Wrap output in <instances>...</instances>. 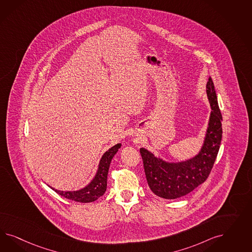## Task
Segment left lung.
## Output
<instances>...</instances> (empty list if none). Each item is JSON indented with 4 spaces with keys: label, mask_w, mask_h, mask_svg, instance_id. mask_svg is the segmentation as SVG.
Segmentation results:
<instances>
[{
    "label": "left lung",
    "mask_w": 252,
    "mask_h": 252,
    "mask_svg": "<svg viewBox=\"0 0 252 252\" xmlns=\"http://www.w3.org/2000/svg\"><path fill=\"white\" fill-rule=\"evenodd\" d=\"M206 89L212 112L204 143L198 154L185 161L167 162L144 148L139 150L148 185L160 198L174 199L189 194L206 181L213 169L221 145L222 117L211 76Z\"/></svg>",
    "instance_id": "1"
}]
</instances>
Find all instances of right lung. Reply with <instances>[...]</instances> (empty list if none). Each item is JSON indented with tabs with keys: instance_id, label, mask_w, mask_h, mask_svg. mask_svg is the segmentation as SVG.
<instances>
[{
	"instance_id": "right-lung-1",
	"label": "right lung",
	"mask_w": 252,
	"mask_h": 252,
	"mask_svg": "<svg viewBox=\"0 0 252 252\" xmlns=\"http://www.w3.org/2000/svg\"><path fill=\"white\" fill-rule=\"evenodd\" d=\"M121 144L118 143L116 145L109 149L106 153H104L99 160V168L92 179V182L86 186L83 189L76 191H61L54 189V188L51 187L52 189H54L56 193L61 195L64 198L75 200L77 202L82 203H88L95 201L96 199L102 196L107 189V176L108 171L110 167L111 160L114 158L115 153L118 152V149H120Z\"/></svg>"
}]
</instances>
